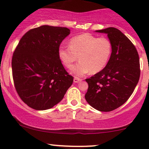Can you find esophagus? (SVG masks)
<instances>
[{
  "label": "esophagus",
  "mask_w": 149,
  "mask_h": 149,
  "mask_svg": "<svg viewBox=\"0 0 149 149\" xmlns=\"http://www.w3.org/2000/svg\"><path fill=\"white\" fill-rule=\"evenodd\" d=\"M82 80V79H80L79 78H77V77H74V79H73V81L74 83H79Z\"/></svg>",
  "instance_id": "34e87169"
}]
</instances>
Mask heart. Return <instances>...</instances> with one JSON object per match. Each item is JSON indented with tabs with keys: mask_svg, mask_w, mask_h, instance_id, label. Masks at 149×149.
Wrapping results in <instances>:
<instances>
[{
	"mask_svg": "<svg viewBox=\"0 0 149 149\" xmlns=\"http://www.w3.org/2000/svg\"><path fill=\"white\" fill-rule=\"evenodd\" d=\"M112 51V43L109 38L83 33L73 37L69 46L61 45L58 54L67 68L71 67L78 57L80 61L71 68V72L76 76H82L102 71L109 62Z\"/></svg>",
	"mask_w": 149,
	"mask_h": 149,
	"instance_id": "heart-1",
	"label": "heart"
}]
</instances>
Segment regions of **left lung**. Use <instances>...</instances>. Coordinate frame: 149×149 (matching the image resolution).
Instances as JSON below:
<instances>
[{
  "label": "left lung",
  "instance_id": "1",
  "mask_svg": "<svg viewBox=\"0 0 149 149\" xmlns=\"http://www.w3.org/2000/svg\"><path fill=\"white\" fill-rule=\"evenodd\" d=\"M97 32L107 33L113 51L106 67L85 79V98L97 110L109 112L125 103L134 92L140 76L139 57L134 44L120 30L109 27Z\"/></svg>",
  "mask_w": 149,
  "mask_h": 149
}]
</instances>
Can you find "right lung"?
Masks as SVG:
<instances>
[{"mask_svg": "<svg viewBox=\"0 0 149 149\" xmlns=\"http://www.w3.org/2000/svg\"><path fill=\"white\" fill-rule=\"evenodd\" d=\"M70 33L66 27L44 25L20 39L12 58L15 90L35 110L51 109L62 100L73 81L59 59V46Z\"/></svg>", "mask_w": 149, "mask_h": 149, "instance_id": "1", "label": "right lung"}]
</instances>
